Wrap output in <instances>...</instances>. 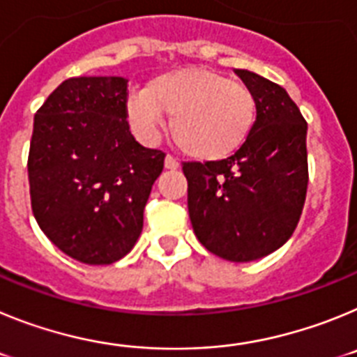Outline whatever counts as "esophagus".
<instances>
[{
	"label": "esophagus",
	"mask_w": 357,
	"mask_h": 357,
	"mask_svg": "<svg viewBox=\"0 0 357 357\" xmlns=\"http://www.w3.org/2000/svg\"><path fill=\"white\" fill-rule=\"evenodd\" d=\"M164 166H166V169H176L178 168V160L168 153V155H166V159H164Z\"/></svg>",
	"instance_id": "1"
}]
</instances>
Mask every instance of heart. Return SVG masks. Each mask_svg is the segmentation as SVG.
I'll use <instances>...</instances> for the list:
<instances>
[{
	"label": "heart",
	"mask_w": 357,
	"mask_h": 357,
	"mask_svg": "<svg viewBox=\"0 0 357 357\" xmlns=\"http://www.w3.org/2000/svg\"><path fill=\"white\" fill-rule=\"evenodd\" d=\"M125 112L137 134L153 137L162 114L185 155L220 160L247 143L257 121V98L248 85L211 69L189 68L159 75L144 91L128 94Z\"/></svg>",
	"instance_id": "1"
}]
</instances>
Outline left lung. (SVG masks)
I'll list each match as a JSON object with an SVG mask.
<instances>
[{
	"instance_id": "1",
	"label": "left lung",
	"mask_w": 357,
	"mask_h": 357,
	"mask_svg": "<svg viewBox=\"0 0 357 357\" xmlns=\"http://www.w3.org/2000/svg\"><path fill=\"white\" fill-rule=\"evenodd\" d=\"M257 98V121L234 155L182 162L188 209L198 241L234 263L261 259L282 247L304 209L307 123L284 87L236 69Z\"/></svg>"
}]
</instances>
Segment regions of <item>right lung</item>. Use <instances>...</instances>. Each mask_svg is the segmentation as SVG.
Wrapping results in <instances>:
<instances>
[{"label": "right lung", "instance_id": "right-lung-1", "mask_svg": "<svg viewBox=\"0 0 357 357\" xmlns=\"http://www.w3.org/2000/svg\"><path fill=\"white\" fill-rule=\"evenodd\" d=\"M127 87L123 77L68 78L33 118L31 211L50 241L85 264H110L132 250L164 168L166 153L130 134Z\"/></svg>", "mask_w": 357, "mask_h": 357}]
</instances>
